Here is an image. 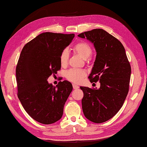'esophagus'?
Instances as JSON below:
<instances>
[{
    "label": "esophagus",
    "mask_w": 147,
    "mask_h": 147,
    "mask_svg": "<svg viewBox=\"0 0 147 147\" xmlns=\"http://www.w3.org/2000/svg\"><path fill=\"white\" fill-rule=\"evenodd\" d=\"M73 88L74 89H79V86H78L77 85H76V84H73Z\"/></svg>",
    "instance_id": "esophagus-1"
}]
</instances>
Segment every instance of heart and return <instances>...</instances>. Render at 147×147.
I'll list each match as a JSON object with an SVG mask.
<instances>
[{"instance_id": "b5f03b06", "label": "heart", "mask_w": 147, "mask_h": 147, "mask_svg": "<svg viewBox=\"0 0 147 147\" xmlns=\"http://www.w3.org/2000/svg\"><path fill=\"white\" fill-rule=\"evenodd\" d=\"M73 50L84 59H88L92 55V50L90 45L86 42H80L73 47ZM69 53L67 49L62 51L59 55V62L62 67H65L68 64ZM86 76V71L83 69H71L67 70L65 73V77L67 80L74 83L79 84L82 82L84 78Z\"/></svg>"}]
</instances>
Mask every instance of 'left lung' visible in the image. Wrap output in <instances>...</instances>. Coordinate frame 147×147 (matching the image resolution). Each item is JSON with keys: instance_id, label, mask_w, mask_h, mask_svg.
<instances>
[{"instance_id": "left-lung-1", "label": "left lung", "mask_w": 147, "mask_h": 147, "mask_svg": "<svg viewBox=\"0 0 147 147\" xmlns=\"http://www.w3.org/2000/svg\"><path fill=\"white\" fill-rule=\"evenodd\" d=\"M78 37L94 45L96 57L88 78L91 82H100L98 89L80 87L84 92L83 113L90 121L102 123L112 118L123 105L129 91L131 65L123 45L104 30L93 29Z\"/></svg>"}]
</instances>
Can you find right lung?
Masks as SVG:
<instances>
[{"label": "right lung", "instance_id": "add662e5", "mask_svg": "<svg viewBox=\"0 0 147 147\" xmlns=\"http://www.w3.org/2000/svg\"><path fill=\"white\" fill-rule=\"evenodd\" d=\"M74 36L42 33L26 44L21 52L16 68L18 97L28 114L40 123L59 121L72 91L67 80L53 86L47 80L61 69L59 55Z\"/></svg>", "mask_w": 147, "mask_h": 147}]
</instances>
